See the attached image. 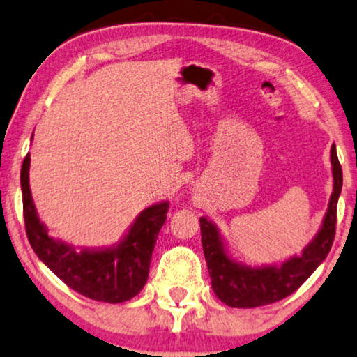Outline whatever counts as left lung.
Returning a JSON list of instances; mask_svg holds the SVG:
<instances>
[{"instance_id":"1","label":"left lung","mask_w":357,"mask_h":357,"mask_svg":"<svg viewBox=\"0 0 357 357\" xmlns=\"http://www.w3.org/2000/svg\"><path fill=\"white\" fill-rule=\"evenodd\" d=\"M330 162L333 173V192L330 195L322 227L303 249V254L293 255L280 265L250 267L238 262L229 255L217 225L207 217H200L202 248L212 278V288L223 304L229 307L250 309L277 303L293 294L324 262L335 239L336 205L343 185V173L335 144L330 150Z\"/></svg>"}]
</instances>
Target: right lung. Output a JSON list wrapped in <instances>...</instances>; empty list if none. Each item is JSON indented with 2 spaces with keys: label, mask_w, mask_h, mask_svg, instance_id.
<instances>
[{
  "label": "right lung",
  "mask_w": 357,
  "mask_h": 357,
  "mask_svg": "<svg viewBox=\"0 0 357 357\" xmlns=\"http://www.w3.org/2000/svg\"><path fill=\"white\" fill-rule=\"evenodd\" d=\"M29 168L30 155L22 163L21 188L27 238L37 257L85 298L118 304L137 296L147 283L155 243L167 220L168 200L144 208L118 244L76 250L74 245L52 238L40 222L30 192Z\"/></svg>",
  "instance_id": "right-lung-1"
}]
</instances>
